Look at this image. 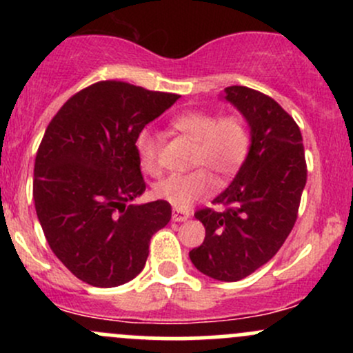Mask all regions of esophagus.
<instances>
[{
	"label": "esophagus",
	"instance_id": "1",
	"mask_svg": "<svg viewBox=\"0 0 353 353\" xmlns=\"http://www.w3.org/2000/svg\"><path fill=\"white\" fill-rule=\"evenodd\" d=\"M190 216L188 210H181V209H172V221L174 222H185Z\"/></svg>",
	"mask_w": 353,
	"mask_h": 353
}]
</instances>
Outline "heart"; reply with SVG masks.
I'll return each mask as SVG.
<instances>
[{
	"instance_id": "1",
	"label": "heart",
	"mask_w": 353,
	"mask_h": 353,
	"mask_svg": "<svg viewBox=\"0 0 353 353\" xmlns=\"http://www.w3.org/2000/svg\"><path fill=\"white\" fill-rule=\"evenodd\" d=\"M172 128L194 143L192 168H208L217 176L229 177L244 163L249 151V132L245 123L237 116L219 117L208 111H188L172 119ZM137 154L148 174H159L157 139L149 129L137 137ZM214 190L212 176L204 169L189 174H177L154 185L157 197L177 209H189L194 202L204 199Z\"/></svg>"
}]
</instances>
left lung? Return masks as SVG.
<instances>
[{"instance_id":"obj_1","label":"left lung","mask_w":353,"mask_h":353,"mask_svg":"<svg viewBox=\"0 0 353 353\" xmlns=\"http://www.w3.org/2000/svg\"><path fill=\"white\" fill-rule=\"evenodd\" d=\"M221 99L249 125V151L229 188L214 199L228 210L194 214L204 224L205 239L189 257L208 277L237 282L269 262L285 242L297 219L307 168L301 129L272 98L230 86Z\"/></svg>"}]
</instances>
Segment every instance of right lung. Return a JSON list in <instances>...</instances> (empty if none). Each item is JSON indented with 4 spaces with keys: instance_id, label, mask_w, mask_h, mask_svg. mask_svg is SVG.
Returning a JSON list of instances; mask_svg holds the SVG:
<instances>
[{
    "instance_id": "obj_1",
    "label": "right lung",
    "mask_w": 353,
    "mask_h": 353,
    "mask_svg": "<svg viewBox=\"0 0 353 353\" xmlns=\"http://www.w3.org/2000/svg\"><path fill=\"white\" fill-rule=\"evenodd\" d=\"M181 96L101 81L52 117L34 163L33 197L48 244L76 277L123 285L144 269L152 234L171 221L165 201L144 194L136 141Z\"/></svg>"
}]
</instances>
